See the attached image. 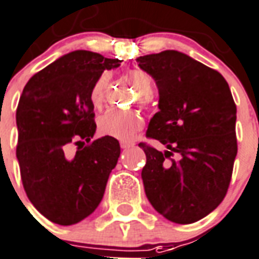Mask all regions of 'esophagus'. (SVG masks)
Returning <instances> with one entry per match:
<instances>
[{"label": "esophagus", "mask_w": 259, "mask_h": 259, "mask_svg": "<svg viewBox=\"0 0 259 259\" xmlns=\"http://www.w3.org/2000/svg\"><path fill=\"white\" fill-rule=\"evenodd\" d=\"M134 146H135L134 143L127 142V140H121V142H120V147H121L123 150H127V148H130V147H134Z\"/></svg>", "instance_id": "34e87169"}]
</instances>
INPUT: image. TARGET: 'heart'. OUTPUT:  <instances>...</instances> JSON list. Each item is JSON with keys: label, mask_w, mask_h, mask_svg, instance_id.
<instances>
[{"label": "heart", "mask_w": 259, "mask_h": 259, "mask_svg": "<svg viewBox=\"0 0 259 259\" xmlns=\"http://www.w3.org/2000/svg\"><path fill=\"white\" fill-rule=\"evenodd\" d=\"M108 73L104 72L97 77L96 81L91 88V101L95 107H99L104 97V91L108 82ZM128 77L135 85L140 94V103L146 104L148 101V94L152 90V80L146 72L140 69H134L128 73ZM99 131L103 135L111 136L121 140H130L140 131L143 127V119L136 111H125V109L109 108L107 109L97 121Z\"/></svg>", "instance_id": "b5f03b06"}]
</instances>
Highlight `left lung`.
I'll list each match as a JSON object with an SVG mask.
<instances>
[{"instance_id": "left-lung-1", "label": "left lung", "mask_w": 259, "mask_h": 259, "mask_svg": "<svg viewBox=\"0 0 259 259\" xmlns=\"http://www.w3.org/2000/svg\"><path fill=\"white\" fill-rule=\"evenodd\" d=\"M159 91V112L140 143L147 162L142 179L152 207L171 222L187 225L218 207L230 185L237 156V107L219 72L178 51L136 59Z\"/></svg>"}]
</instances>
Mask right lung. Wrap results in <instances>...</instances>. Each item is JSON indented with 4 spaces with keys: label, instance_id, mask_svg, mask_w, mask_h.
Wrapping results in <instances>:
<instances>
[{
    "label": "right lung",
    "instance_id": "1",
    "mask_svg": "<svg viewBox=\"0 0 259 259\" xmlns=\"http://www.w3.org/2000/svg\"><path fill=\"white\" fill-rule=\"evenodd\" d=\"M120 60L73 51L36 73L20 97L16 123L17 159L25 192L51 222L69 226L96 210L109 172L120 156L115 138L92 142L95 124L91 88L105 69ZM87 141L73 155L71 142Z\"/></svg>",
    "mask_w": 259,
    "mask_h": 259
}]
</instances>
